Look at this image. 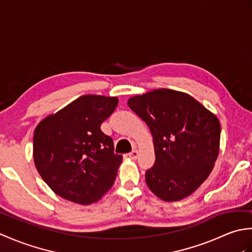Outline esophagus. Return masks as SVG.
<instances>
[{
  "mask_svg": "<svg viewBox=\"0 0 252 252\" xmlns=\"http://www.w3.org/2000/svg\"><path fill=\"white\" fill-rule=\"evenodd\" d=\"M129 156H130V158H132V159H136L137 156H138V152H137V151H132V152L129 154Z\"/></svg>",
  "mask_w": 252,
  "mask_h": 252,
  "instance_id": "obj_1",
  "label": "esophagus"
}]
</instances>
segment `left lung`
<instances>
[{
    "label": "left lung",
    "instance_id": "8db88e82",
    "mask_svg": "<svg viewBox=\"0 0 252 252\" xmlns=\"http://www.w3.org/2000/svg\"><path fill=\"white\" fill-rule=\"evenodd\" d=\"M127 104L147 123L154 137L156 161L145 173L149 189L164 201L192 194L218 158V118L189 94L172 90L134 96Z\"/></svg>",
    "mask_w": 252,
    "mask_h": 252
}]
</instances>
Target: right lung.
I'll list each match as a JSON object with an SVG mask.
<instances>
[{
    "mask_svg": "<svg viewBox=\"0 0 252 252\" xmlns=\"http://www.w3.org/2000/svg\"><path fill=\"white\" fill-rule=\"evenodd\" d=\"M118 98L84 95L37 125L33 159L37 172L58 196L81 205L99 200L114 185L122 161L100 126Z\"/></svg>",
    "mask_w": 252,
    "mask_h": 252,
    "instance_id": "right-lung-1",
    "label": "right lung"
}]
</instances>
